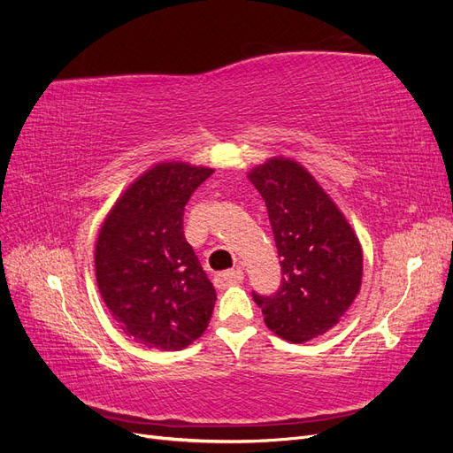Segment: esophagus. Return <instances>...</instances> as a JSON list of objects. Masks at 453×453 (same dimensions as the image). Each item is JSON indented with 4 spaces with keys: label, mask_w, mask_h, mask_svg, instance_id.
<instances>
[{
    "label": "esophagus",
    "mask_w": 453,
    "mask_h": 453,
    "mask_svg": "<svg viewBox=\"0 0 453 453\" xmlns=\"http://www.w3.org/2000/svg\"><path fill=\"white\" fill-rule=\"evenodd\" d=\"M243 281V272L240 268L236 270H226L215 276V287L217 289H226L230 285H238Z\"/></svg>",
    "instance_id": "34e87169"
}]
</instances>
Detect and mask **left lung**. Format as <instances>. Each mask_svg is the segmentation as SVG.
I'll return each instance as SVG.
<instances>
[{
	"label": "left lung",
	"instance_id": "1",
	"mask_svg": "<svg viewBox=\"0 0 453 453\" xmlns=\"http://www.w3.org/2000/svg\"><path fill=\"white\" fill-rule=\"evenodd\" d=\"M263 196L281 265L273 295H257L272 333L303 344L325 334L361 289L363 251L346 217L291 158H270L250 172Z\"/></svg>",
	"mask_w": 453,
	"mask_h": 453
}]
</instances>
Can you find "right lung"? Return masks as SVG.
Wrapping results in <instances>:
<instances>
[{"label":"right lung","mask_w":453,"mask_h":453,"mask_svg":"<svg viewBox=\"0 0 453 453\" xmlns=\"http://www.w3.org/2000/svg\"><path fill=\"white\" fill-rule=\"evenodd\" d=\"M211 173L185 162L157 164L125 190L100 228V295L122 331L147 348L183 349L211 319L217 295L183 234L185 203Z\"/></svg>","instance_id":"add662e5"}]
</instances>
